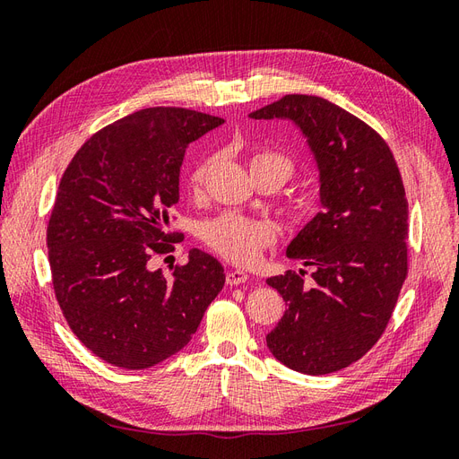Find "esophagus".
<instances>
[{"label":"esophagus","instance_id":"34e87169","mask_svg":"<svg viewBox=\"0 0 459 459\" xmlns=\"http://www.w3.org/2000/svg\"><path fill=\"white\" fill-rule=\"evenodd\" d=\"M248 280V273L247 272H243V270H230L228 272V275H226V283L228 285H241V283H245Z\"/></svg>","mask_w":459,"mask_h":459}]
</instances>
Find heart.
I'll use <instances>...</instances> for the list:
<instances>
[{"mask_svg": "<svg viewBox=\"0 0 459 459\" xmlns=\"http://www.w3.org/2000/svg\"><path fill=\"white\" fill-rule=\"evenodd\" d=\"M268 169L280 176L281 184L293 176V162L277 152H256L251 157V170ZM206 174V162L195 166L189 176V187L199 189ZM203 238L218 255L228 258L233 264H255L264 248L275 239V230L251 218H243L239 214H224L203 228Z\"/></svg>", "mask_w": 459, "mask_h": 459, "instance_id": "1", "label": "heart"}]
</instances>
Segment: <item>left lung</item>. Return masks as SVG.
<instances>
[{"label":"left lung","mask_w":459,"mask_h":459,"mask_svg":"<svg viewBox=\"0 0 459 459\" xmlns=\"http://www.w3.org/2000/svg\"><path fill=\"white\" fill-rule=\"evenodd\" d=\"M287 120L307 140L319 211L285 255L312 266L268 277L287 304L268 335L275 359L307 375L351 366L377 342L408 273V201L396 160L366 122L324 97L289 93L248 115Z\"/></svg>","instance_id":"obj_1"}]
</instances>
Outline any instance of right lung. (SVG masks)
Listing matches in <instances>:
<instances>
[{"instance_id":"add662e5","label":"right lung","mask_w":459,"mask_h":459,"mask_svg":"<svg viewBox=\"0 0 459 459\" xmlns=\"http://www.w3.org/2000/svg\"><path fill=\"white\" fill-rule=\"evenodd\" d=\"M224 118L151 107L100 130L65 170L48 226L55 297L74 335L105 362L145 369L179 352L224 287V266L191 248L170 275L186 147Z\"/></svg>"}]
</instances>
